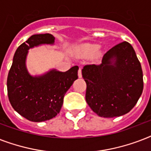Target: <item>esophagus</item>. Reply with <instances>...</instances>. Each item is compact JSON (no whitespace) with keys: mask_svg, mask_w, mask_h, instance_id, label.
Listing matches in <instances>:
<instances>
[{"mask_svg":"<svg viewBox=\"0 0 151 151\" xmlns=\"http://www.w3.org/2000/svg\"><path fill=\"white\" fill-rule=\"evenodd\" d=\"M82 77V73H81V69L79 68V70H78V78H81Z\"/></svg>","mask_w":151,"mask_h":151,"instance_id":"1","label":"esophagus"}]
</instances>
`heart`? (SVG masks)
Listing matches in <instances>:
<instances>
[{
    "instance_id": "b5f03b06",
    "label": "heart",
    "mask_w": 151,
    "mask_h": 151,
    "mask_svg": "<svg viewBox=\"0 0 151 151\" xmlns=\"http://www.w3.org/2000/svg\"><path fill=\"white\" fill-rule=\"evenodd\" d=\"M97 48H98V46L96 45H93V44L85 45L79 49V55L82 57L89 56L96 50Z\"/></svg>"
}]
</instances>
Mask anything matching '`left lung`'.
I'll return each instance as SVG.
<instances>
[{"mask_svg":"<svg viewBox=\"0 0 151 151\" xmlns=\"http://www.w3.org/2000/svg\"><path fill=\"white\" fill-rule=\"evenodd\" d=\"M81 72L87 85L86 102L99 117H119L129 113L143 92L140 63L127 41L110 48L101 63L86 65Z\"/></svg>","mask_w":151,"mask_h":151,"instance_id":"obj_1","label":"left lung"}]
</instances>
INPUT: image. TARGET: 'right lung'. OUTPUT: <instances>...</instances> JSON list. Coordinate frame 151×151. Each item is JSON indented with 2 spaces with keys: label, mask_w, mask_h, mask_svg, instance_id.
<instances>
[{
  "label": "right lung",
  "mask_w": 151,
  "mask_h": 151,
  "mask_svg": "<svg viewBox=\"0 0 151 151\" xmlns=\"http://www.w3.org/2000/svg\"><path fill=\"white\" fill-rule=\"evenodd\" d=\"M54 42L52 34H34L19 46L13 57L7 80L8 99L14 110L30 122H45L55 117L66 92L78 78V66L66 72L52 69L39 76L28 72L26 60L29 48Z\"/></svg>",
  "instance_id": "obj_1"
}]
</instances>
